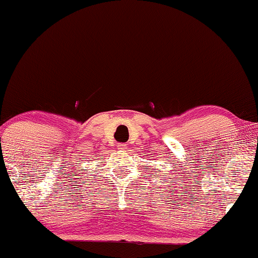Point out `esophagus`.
Masks as SVG:
<instances>
[{"instance_id":"esophagus-1","label":"esophagus","mask_w":258,"mask_h":258,"mask_svg":"<svg viewBox=\"0 0 258 258\" xmlns=\"http://www.w3.org/2000/svg\"><path fill=\"white\" fill-rule=\"evenodd\" d=\"M118 148L121 149V150H125V149H126V146L124 145V143H119V145H118Z\"/></svg>"}]
</instances>
